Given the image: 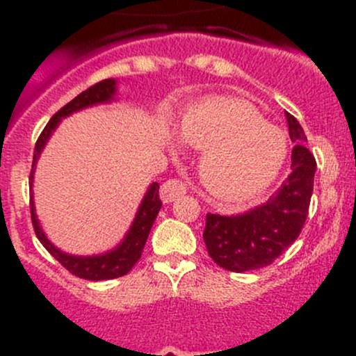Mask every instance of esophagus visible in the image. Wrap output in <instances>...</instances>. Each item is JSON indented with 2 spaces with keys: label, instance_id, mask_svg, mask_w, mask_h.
Returning a JSON list of instances; mask_svg holds the SVG:
<instances>
[{
  "label": "esophagus",
  "instance_id": "34e87169",
  "mask_svg": "<svg viewBox=\"0 0 356 356\" xmlns=\"http://www.w3.org/2000/svg\"><path fill=\"white\" fill-rule=\"evenodd\" d=\"M182 195H186V184L179 179H168L167 182L161 184L160 198L163 203H172L175 198H181Z\"/></svg>",
  "mask_w": 356,
  "mask_h": 356
}]
</instances>
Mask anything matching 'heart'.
<instances>
[{
	"mask_svg": "<svg viewBox=\"0 0 356 356\" xmlns=\"http://www.w3.org/2000/svg\"><path fill=\"white\" fill-rule=\"evenodd\" d=\"M179 138L203 152L200 175L220 200H246L267 189L288 160V138L246 102L208 96L179 118Z\"/></svg>",
	"mask_w": 356,
	"mask_h": 356,
	"instance_id": "heart-1",
	"label": "heart"
}]
</instances>
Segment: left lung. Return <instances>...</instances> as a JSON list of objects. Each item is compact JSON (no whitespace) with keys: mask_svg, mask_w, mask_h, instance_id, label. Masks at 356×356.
I'll return each mask as SVG.
<instances>
[{"mask_svg":"<svg viewBox=\"0 0 356 356\" xmlns=\"http://www.w3.org/2000/svg\"><path fill=\"white\" fill-rule=\"evenodd\" d=\"M291 141V174L264 204L241 215L208 213L203 239L208 254L218 267L248 272L270 265L296 241L303 229L314 193L317 161L305 148L300 122L286 111Z\"/></svg>","mask_w":356,"mask_h":356,"instance_id":"obj_1","label":"left lung"}]
</instances>
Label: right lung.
<instances>
[{
	"instance_id": "right-lung-1",
	"label": "right lung",
	"mask_w": 356,
	"mask_h": 356,
	"mask_svg": "<svg viewBox=\"0 0 356 356\" xmlns=\"http://www.w3.org/2000/svg\"><path fill=\"white\" fill-rule=\"evenodd\" d=\"M115 92H117V81L115 79H105V81L98 82V84L91 86L89 89L82 91L81 95L75 96L70 103H67L63 108H60L55 115L51 117V120L46 124V127L42 129L41 136L38 138L34 148V160H32V170L29 175V186H31L32 191V181H34V168L38 163V158L41 155L42 148L46 146L48 139L51 138L53 131L58 127L60 120L68 117L74 111H79L82 108H88V106L99 105V103H108L113 99ZM158 182H153L152 186L146 191L145 198H143L141 204H139V210L136 213L134 222H132L131 229L125 234L124 241L120 243L115 250L106 251L103 254H96V257H74V254L63 253L62 250H58L55 245H51L48 238H46L44 231L39 225L38 217H35V208H34V200L31 196V218L32 225H34V232L38 236L39 241L42 243V246L51 253V257H55L63 267L67 268L70 274L77 275L81 279H88V281H108V279H117L122 275L127 274L132 267L136 265V261L141 258L143 248L146 245V239H148L149 231L153 227V222H155L158 211L161 208V200L158 195Z\"/></svg>"
}]
</instances>
